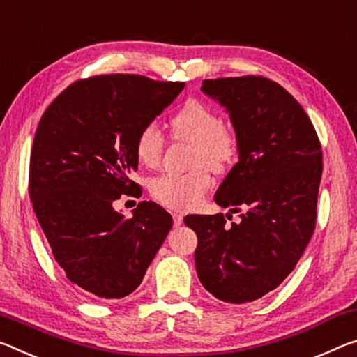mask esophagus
Masks as SVG:
<instances>
[{"label":"esophagus","instance_id":"obj_1","mask_svg":"<svg viewBox=\"0 0 357 357\" xmlns=\"http://www.w3.org/2000/svg\"><path fill=\"white\" fill-rule=\"evenodd\" d=\"M183 214H179V213H173V224H174V227H181V225H183Z\"/></svg>","mask_w":357,"mask_h":357}]
</instances>
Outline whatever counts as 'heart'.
<instances>
[{
  "label": "heart",
  "mask_w": 357,
  "mask_h": 357,
  "mask_svg": "<svg viewBox=\"0 0 357 357\" xmlns=\"http://www.w3.org/2000/svg\"><path fill=\"white\" fill-rule=\"evenodd\" d=\"M173 137L192 144V167L189 173H165L151 183V194L160 205L185 211L199 205L202 197L211 188V173L222 169L234 160L238 138L234 128L219 122L211 107L197 100H189L173 116ZM137 157L148 168H155L162 160L165 138L155 123L141 128L137 138Z\"/></svg>",
  "instance_id": "heart-1"
}]
</instances>
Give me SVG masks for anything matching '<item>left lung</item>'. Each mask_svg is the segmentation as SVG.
<instances>
[{
    "instance_id": "1",
    "label": "left lung",
    "mask_w": 357,
    "mask_h": 357,
    "mask_svg": "<svg viewBox=\"0 0 357 357\" xmlns=\"http://www.w3.org/2000/svg\"><path fill=\"white\" fill-rule=\"evenodd\" d=\"M202 92L225 107L238 138L214 200L243 213L231 227L220 213L185 216L199 238L197 275L219 301L254 302L286 280L313 235L321 143L298 101L267 77L206 79Z\"/></svg>"
}]
</instances>
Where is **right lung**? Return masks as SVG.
Instances as JSON below:
<instances>
[{
  "mask_svg": "<svg viewBox=\"0 0 357 357\" xmlns=\"http://www.w3.org/2000/svg\"><path fill=\"white\" fill-rule=\"evenodd\" d=\"M184 82L103 75L66 87L44 112L30 162V199L56 264L97 298H122L143 281L173 219L154 202L123 218L112 203L138 197L141 128L173 103Z\"/></svg>",
  "mask_w": 357,
  "mask_h": 357,
  "instance_id": "right-lung-1",
  "label": "right lung"
}]
</instances>
